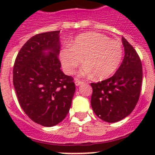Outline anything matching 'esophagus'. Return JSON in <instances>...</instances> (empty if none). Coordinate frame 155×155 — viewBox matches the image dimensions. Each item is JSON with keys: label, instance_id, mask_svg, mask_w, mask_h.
Masks as SVG:
<instances>
[{"label": "esophagus", "instance_id": "34e87169", "mask_svg": "<svg viewBox=\"0 0 155 155\" xmlns=\"http://www.w3.org/2000/svg\"><path fill=\"white\" fill-rule=\"evenodd\" d=\"M84 83V81H83L78 80V79H76V80H75V84H76L77 86H79V85H81V84H83Z\"/></svg>", "mask_w": 155, "mask_h": 155}]
</instances>
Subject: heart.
Here are the masks:
<instances>
[{"label": "heart", "instance_id": "heart-1", "mask_svg": "<svg viewBox=\"0 0 155 155\" xmlns=\"http://www.w3.org/2000/svg\"><path fill=\"white\" fill-rule=\"evenodd\" d=\"M124 50L120 42L98 32H87L76 37L71 47L60 53L61 64L66 73L72 74L84 61L79 74H94L97 79L107 78L116 72L123 58ZM84 60H83V57Z\"/></svg>", "mask_w": 155, "mask_h": 155}]
</instances>
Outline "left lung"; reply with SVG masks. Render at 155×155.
<instances>
[{
    "instance_id": "8db88e82",
    "label": "left lung",
    "mask_w": 155,
    "mask_h": 155,
    "mask_svg": "<svg viewBox=\"0 0 155 155\" xmlns=\"http://www.w3.org/2000/svg\"><path fill=\"white\" fill-rule=\"evenodd\" d=\"M124 61L115 74L106 80L91 83V105L98 118L108 123L122 120L132 113L141 89L143 71L140 59L125 38Z\"/></svg>"
}]
</instances>
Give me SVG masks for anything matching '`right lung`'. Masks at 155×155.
<instances>
[{
	"mask_svg": "<svg viewBox=\"0 0 155 155\" xmlns=\"http://www.w3.org/2000/svg\"><path fill=\"white\" fill-rule=\"evenodd\" d=\"M59 35L60 31H53L30 38L14 64L13 84L19 105L32 121L43 127L64 120L76 88L73 78L61 70Z\"/></svg>",
	"mask_w": 155,
	"mask_h": 155,
	"instance_id": "obj_1",
	"label": "right lung"
}]
</instances>
